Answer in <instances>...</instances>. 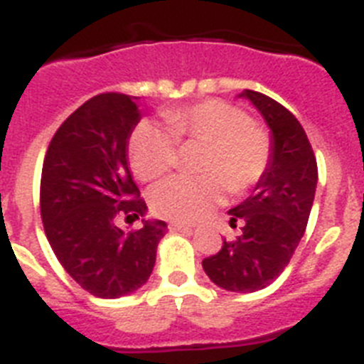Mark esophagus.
Wrapping results in <instances>:
<instances>
[{
    "label": "esophagus",
    "mask_w": 364,
    "mask_h": 364,
    "mask_svg": "<svg viewBox=\"0 0 364 364\" xmlns=\"http://www.w3.org/2000/svg\"><path fill=\"white\" fill-rule=\"evenodd\" d=\"M169 230L171 231H191V226L180 224V222H171V224H169Z\"/></svg>",
    "instance_id": "esophagus-1"
}]
</instances>
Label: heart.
I'll return each instance as SVG.
<instances>
[{
	"label": "heart",
	"mask_w": 364,
	"mask_h": 364,
	"mask_svg": "<svg viewBox=\"0 0 364 364\" xmlns=\"http://www.w3.org/2000/svg\"><path fill=\"white\" fill-rule=\"evenodd\" d=\"M167 127L140 122L129 140V159L138 178L153 180L175 166L176 140L208 144L204 176L176 175L153 188L151 208L159 217L193 222L210 213L226 188L240 193L255 186L269 164L272 146L264 131L242 109L205 100L188 107L164 111Z\"/></svg>",
	"instance_id": "heart-1"
}]
</instances>
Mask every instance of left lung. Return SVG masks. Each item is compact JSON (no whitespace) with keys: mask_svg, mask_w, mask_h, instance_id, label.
Instances as JSON below:
<instances>
[{"mask_svg":"<svg viewBox=\"0 0 364 364\" xmlns=\"http://www.w3.org/2000/svg\"><path fill=\"white\" fill-rule=\"evenodd\" d=\"M269 129V164L252 195L231 208V226L242 218V233L202 260L211 282L228 291L262 290L284 272L301 242L317 188V162L297 118L269 96L242 91Z\"/></svg>","mask_w":364,"mask_h":364,"instance_id":"8db88e82","label":"left lung"}]
</instances>
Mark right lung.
I'll return each mask as SVG.
<instances>
[{
  "label": "right lung",
  "mask_w": 364,
  "mask_h": 364,
  "mask_svg": "<svg viewBox=\"0 0 364 364\" xmlns=\"http://www.w3.org/2000/svg\"><path fill=\"white\" fill-rule=\"evenodd\" d=\"M138 96L105 92L87 100L60 125L41 169V220L54 255L83 290L118 299L151 277L167 224L142 218L125 231L117 218L146 217L129 169V138L138 125Z\"/></svg>",
  "instance_id": "1"
}]
</instances>
